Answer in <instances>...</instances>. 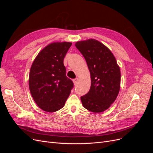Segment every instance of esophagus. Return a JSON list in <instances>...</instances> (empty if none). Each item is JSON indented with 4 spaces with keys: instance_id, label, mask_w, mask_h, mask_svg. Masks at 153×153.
Here are the masks:
<instances>
[{
    "instance_id": "34e87169",
    "label": "esophagus",
    "mask_w": 153,
    "mask_h": 153,
    "mask_svg": "<svg viewBox=\"0 0 153 153\" xmlns=\"http://www.w3.org/2000/svg\"><path fill=\"white\" fill-rule=\"evenodd\" d=\"M73 82L74 83V84H76L78 82V78H75V79H73Z\"/></svg>"
}]
</instances>
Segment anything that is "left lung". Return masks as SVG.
<instances>
[{"label": "left lung", "instance_id": "8db88e82", "mask_svg": "<svg viewBox=\"0 0 153 153\" xmlns=\"http://www.w3.org/2000/svg\"><path fill=\"white\" fill-rule=\"evenodd\" d=\"M76 47L89 68V91L81 97L84 107L94 113L107 110L117 98L121 85V71L112 52L94 39L78 41Z\"/></svg>", "mask_w": 153, "mask_h": 153}]
</instances>
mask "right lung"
Masks as SVG:
<instances>
[{
	"instance_id": "add662e5",
	"label": "right lung",
	"mask_w": 153,
	"mask_h": 153,
	"mask_svg": "<svg viewBox=\"0 0 153 153\" xmlns=\"http://www.w3.org/2000/svg\"><path fill=\"white\" fill-rule=\"evenodd\" d=\"M71 45L70 42L50 43L40 51L32 64L29 89L35 103L45 112L62 108L73 87L63 63Z\"/></svg>"
}]
</instances>
